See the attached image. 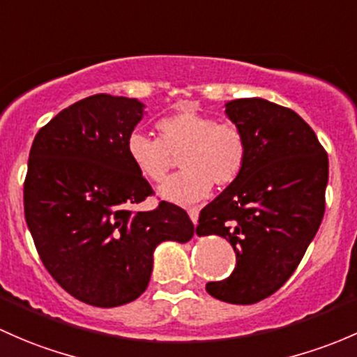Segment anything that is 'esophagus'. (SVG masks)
<instances>
[{
	"mask_svg": "<svg viewBox=\"0 0 357 357\" xmlns=\"http://www.w3.org/2000/svg\"><path fill=\"white\" fill-rule=\"evenodd\" d=\"M187 213H189L190 220H192L194 223H197V216H199V209H197V208H189V209H187Z\"/></svg>",
	"mask_w": 357,
	"mask_h": 357,
	"instance_id": "esophagus-1",
	"label": "esophagus"
}]
</instances>
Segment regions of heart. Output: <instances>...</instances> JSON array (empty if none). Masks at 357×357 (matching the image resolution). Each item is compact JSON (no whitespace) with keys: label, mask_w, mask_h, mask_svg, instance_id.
<instances>
[{"label":"heart","mask_w":357,"mask_h":357,"mask_svg":"<svg viewBox=\"0 0 357 357\" xmlns=\"http://www.w3.org/2000/svg\"><path fill=\"white\" fill-rule=\"evenodd\" d=\"M158 139L132 132L127 154L135 170L146 180L161 183L167 178L174 156L180 154L182 174L160 187V196L180 204L204 199L211 185L227 187L238 178L248 161V139L232 122L180 109L156 122Z\"/></svg>","instance_id":"obj_1"}]
</instances>
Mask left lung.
I'll return each instance as SVG.
<instances>
[{"instance_id": "obj_1", "label": "left lung", "mask_w": 357, "mask_h": 357, "mask_svg": "<svg viewBox=\"0 0 357 357\" xmlns=\"http://www.w3.org/2000/svg\"><path fill=\"white\" fill-rule=\"evenodd\" d=\"M225 112L248 139L245 167L199 213L196 232L216 234L235 251L232 275L208 282L209 296L255 304L296 271L325 215L328 156L296 112L261 98L235 99Z\"/></svg>"}]
</instances>
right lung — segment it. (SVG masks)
<instances>
[{
    "mask_svg": "<svg viewBox=\"0 0 357 357\" xmlns=\"http://www.w3.org/2000/svg\"><path fill=\"white\" fill-rule=\"evenodd\" d=\"M142 108L109 94L80 99L44 125L29 153L24 213L39 258L61 289L91 306L137 299L156 245L194 235L177 204L134 209L154 194L127 154Z\"/></svg>",
    "mask_w": 357,
    "mask_h": 357,
    "instance_id": "add662e5",
    "label": "right lung"
}]
</instances>
